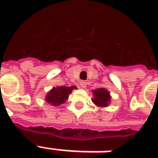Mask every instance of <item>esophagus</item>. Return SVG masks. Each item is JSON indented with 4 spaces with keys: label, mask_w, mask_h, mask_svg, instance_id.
<instances>
[{
    "label": "esophagus",
    "mask_w": 158,
    "mask_h": 158,
    "mask_svg": "<svg viewBox=\"0 0 158 158\" xmlns=\"http://www.w3.org/2000/svg\"><path fill=\"white\" fill-rule=\"evenodd\" d=\"M79 85H80V87H81V88H86V82L85 81H81Z\"/></svg>",
    "instance_id": "obj_1"
}]
</instances>
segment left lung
<instances>
[{
  "label": "left lung",
  "instance_id": "obj_1",
  "mask_svg": "<svg viewBox=\"0 0 158 158\" xmlns=\"http://www.w3.org/2000/svg\"><path fill=\"white\" fill-rule=\"evenodd\" d=\"M92 92L94 94L93 95L94 98H92V102H94V104L102 107L108 106V104L111 102V96L108 91H106L104 88H99L93 90Z\"/></svg>",
  "mask_w": 158,
  "mask_h": 158
}]
</instances>
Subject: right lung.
I'll return each instance as SVG.
<instances>
[{
	"mask_svg": "<svg viewBox=\"0 0 158 158\" xmlns=\"http://www.w3.org/2000/svg\"><path fill=\"white\" fill-rule=\"evenodd\" d=\"M73 89H77L76 86H57L53 88L47 93L46 102L52 104L54 106H59L66 102L69 95L72 93Z\"/></svg>",
	"mask_w": 158,
	"mask_h": 158,
	"instance_id": "right-lung-1",
	"label": "right lung"
}]
</instances>
